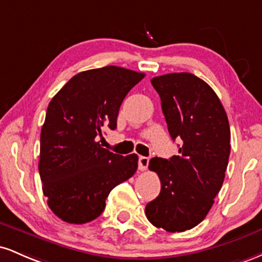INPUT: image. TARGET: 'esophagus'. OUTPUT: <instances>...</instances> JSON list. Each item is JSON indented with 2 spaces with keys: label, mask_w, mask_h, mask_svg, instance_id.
Segmentation results:
<instances>
[{
  "label": "esophagus",
  "mask_w": 262,
  "mask_h": 262,
  "mask_svg": "<svg viewBox=\"0 0 262 262\" xmlns=\"http://www.w3.org/2000/svg\"><path fill=\"white\" fill-rule=\"evenodd\" d=\"M138 165H139V170L140 171H145L146 169H148L149 158H146V156H139V160H138Z\"/></svg>",
  "instance_id": "obj_1"
}]
</instances>
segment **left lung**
Returning <instances> with one entry per match:
<instances>
[{
    "instance_id": "obj_1",
    "label": "left lung",
    "mask_w": 262,
    "mask_h": 262,
    "mask_svg": "<svg viewBox=\"0 0 262 262\" xmlns=\"http://www.w3.org/2000/svg\"><path fill=\"white\" fill-rule=\"evenodd\" d=\"M151 85L171 138L182 145L170 160H150L161 189L145 214L156 228L179 233L200 224L221 191L230 154L229 122L212 87L196 75L166 74L151 79Z\"/></svg>"
}]
</instances>
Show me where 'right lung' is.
Returning a JSON list of instances; mask_svg holds the SVG:
<instances>
[{
    "label": "right lung",
    "instance_id": "right-lung-1",
    "mask_svg": "<svg viewBox=\"0 0 262 262\" xmlns=\"http://www.w3.org/2000/svg\"><path fill=\"white\" fill-rule=\"evenodd\" d=\"M143 73L119 66L82 71L50 101L40 133L39 175L48 206L70 224L100 217L106 198L138 169V155L102 148L104 128L114 130L127 93Z\"/></svg>",
    "mask_w": 262,
    "mask_h": 262
}]
</instances>
